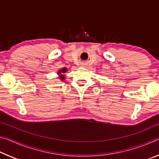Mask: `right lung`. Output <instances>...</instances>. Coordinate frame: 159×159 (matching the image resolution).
Wrapping results in <instances>:
<instances>
[{
    "label": "right lung",
    "instance_id": "add662e5",
    "mask_svg": "<svg viewBox=\"0 0 159 159\" xmlns=\"http://www.w3.org/2000/svg\"><path fill=\"white\" fill-rule=\"evenodd\" d=\"M67 71V68H62L61 70H59L58 72H57V74L60 76V79L61 80H64L65 79V77H64V74L66 73Z\"/></svg>",
    "mask_w": 159,
    "mask_h": 159
}]
</instances>
